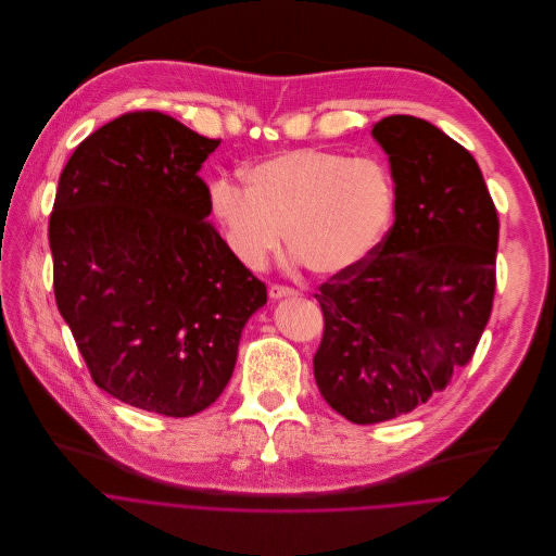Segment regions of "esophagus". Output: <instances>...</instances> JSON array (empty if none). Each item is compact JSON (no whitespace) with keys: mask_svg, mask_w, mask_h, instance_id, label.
<instances>
[{"mask_svg":"<svg viewBox=\"0 0 556 556\" xmlns=\"http://www.w3.org/2000/svg\"><path fill=\"white\" fill-rule=\"evenodd\" d=\"M293 295H298V291L291 289V287H285V285H271V287H269V298H271V300L293 298Z\"/></svg>","mask_w":556,"mask_h":556,"instance_id":"obj_1","label":"esophagus"}]
</instances>
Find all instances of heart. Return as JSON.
<instances>
[{
    "instance_id": "1",
    "label": "heart",
    "mask_w": 556,
    "mask_h": 556,
    "mask_svg": "<svg viewBox=\"0 0 556 556\" xmlns=\"http://www.w3.org/2000/svg\"><path fill=\"white\" fill-rule=\"evenodd\" d=\"M245 181H214L210 205L248 269H263L287 235L313 274H344L379 248L396 210L390 168L340 151H287L248 168Z\"/></svg>"
}]
</instances>
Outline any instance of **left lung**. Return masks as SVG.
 Returning <instances> with one entry per match:
<instances>
[{"mask_svg":"<svg viewBox=\"0 0 556 556\" xmlns=\"http://www.w3.org/2000/svg\"><path fill=\"white\" fill-rule=\"evenodd\" d=\"M396 184L394 226L315 293L324 401L357 425L422 407L476 353L495 295L500 218L473 155L414 116L372 129Z\"/></svg>","mask_w":556,"mask_h":556,"instance_id":"left-lung-1","label":"left lung"}]
</instances>
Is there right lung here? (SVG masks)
Instances as JSON below:
<instances>
[{"label":"right lung","instance_id":"obj_1","mask_svg":"<svg viewBox=\"0 0 556 556\" xmlns=\"http://www.w3.org/2000/svg\"><path fill=\"white\" fill-rule=\"evenodd\" d=\"M218 144L131 111L76 147L50 214L56 306L93 383L175 418L224 392L243 326L267 302L207 220L199 168Z\"/></svg>","mask_w":556,"mask_h":556}]
</instances>
